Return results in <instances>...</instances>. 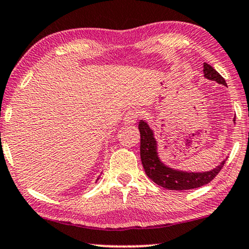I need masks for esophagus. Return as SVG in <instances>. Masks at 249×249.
<instances>
[{
    "mask_svg": "<svg viewBox=\"0 0 249 249\" xmlns=\"http://www.w3.org/2000/svg\"><path fill=\"white\" fill-rule=\"evenodd\" d=\"M139 118V113L136 110H128L124 116V123L126 125H133Z\"/></svg>",
    "mask_w": 249,
    "mask_h": 249,
    "instance_id": "esophagus-1",
    "label": "esophagus"
}]
</instances>
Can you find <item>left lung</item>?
<instances>
[{"label":"left lung","mask_w":249,"mask_h":249,"mask_svg":"<svg viewBox=\"0 0 249 249\" xmlns=\"http://www.w3.org/2000/svg\"><path fill=\"white\" fill-rule=\"evenodd\" d=\"M203 72L206 79L216 81L220 85L227 86L225 79L212 68L208 63L203 64ZM236 118H233V121ZM139 131L141 134V146H140V155L141 161L144 168V171L150 179L155 181L159 186L171 191H186L192 188L201 187L203 185L209 184L219 171L222 169L226 160H223L219 166L210 171L203 173H191V171L177 170L164 164L160 160L157 149V141L155 139L153 131L150 128L148 123L144 121H140Z\"/></svg>","instance_id":"1"}]
</instances>
